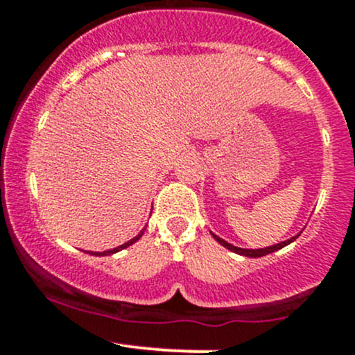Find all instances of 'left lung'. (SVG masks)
I'll list each match as a JSON object with an SVG mask.
<instances>
[{
    "label": "left lung",
    "instance_id": "obj_1",
    "mask_svg": "<svg viewBox=\"0 0 355 355\" xmlns=\"http://www.w3.org/2000/svg\"><path fill=\"white\" fill-rule=\"evenodd\" d=\"M213 237L216 239V241L220 242L221 245H223V247H227V249H230V250H234V252L241 254V256H245V257H261V256H266V254H271V252H275V250L282 249V247L288 245L290 242H293V241H295V239L299 237V235H295V237L288 239V241H285V242H280V244H277V245L264 247V249H241V247H235V245L228 244V242H225L223 239H220V237H218V235H214V234H213Z\"/></svg>",
    "mask_w": 355,
    "mask_h": 355
}]
</instances>
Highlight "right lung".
<instances>
[{
    "label": "right lung",
    "mask_w": 355,
    "mask_h": 355,
    "mask_svg": "<svg viewBox=\"0 0 355 355\" xmlns=\"http://www.w3.org/2000/svg\"><path fill=\"white\" fill-rule=\"evenodd\" d=\"M142 234H144V232H141V234H139L137 237H134V239H132V241L125 242L123 245H120V247H114V249H111V250H105V252H94V254H96V256H108V254H114V252H118V250L125 249V247H128V245H132V244H134V242H137L139 239L142 237Z\"/></svg>",
    "instance_id": "1"
}]
</instances>
